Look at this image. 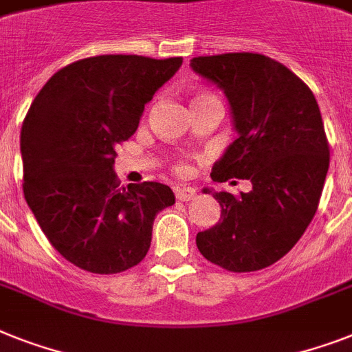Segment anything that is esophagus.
<instances>
[{
	"instance_id": "obj_1",
	"label": "esophagus",
	"mask_w": 352,
	"mask_h": 352,
	"mask_svg": "<svg viewBox=\"0 0 352 352\" xmlns=\"http://www.w3.org/2000/svg\"><path fill=\"white\" fill-rule=\"evenodd\" d=\"M175 195L179 201L182 202H188V201H193L197 195L195 188H175Z\"/></svg>"
}]
</instances>
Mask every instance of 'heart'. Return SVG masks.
<instances>
[{"label":"heart","instance_id":"obj_1","mask_svg":"<svg viewBox=\"0 0 352 352\" xmlns=\"http://www.w3.org/2000/svg\"><path fill=\"white\" fill-rule=\"evenodd\" d=\"M175 171L177 173H186V171H188V166H186L184 162H179V164L175 166Z\"/></svg>","mask_w":352,"mask_h":352}]
</instances>
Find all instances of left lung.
Wrapping results in <instances>:
<instances>
[{
  "label": "left lung",
  "instance_id": "left-lung-1",
  "mask_svg": "<svg viewBox=\"0 0 352 352\" xmlns=\"http://www.w3.org/2000/svg\"><path fill=\"white\" fill-rule=\"evenodd\" d=\"M190 65L224 90L239 135L211 179H245L253 186L236 197L213 191L221 221L197 233V248L233 273L264 270L291 251L318 210L329 170L318 102L298 76L262 54L201 56Z\"/></svg>",
  "mask_w": 352,
  "mask_h": 352
}]
</instances>
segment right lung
Listing matches in <instances>:
<instances>
[{
	"instance_id": "right-lung-1",
	"label": "right lung",
	"mask_w": 352,
	"mask_h": 352,
	"mask_svg": "<svg viewBox=\"0 0 352 352\" xmlns=\"http://www.w3.org/2000/svg\"><path fill=\"white\" fill-rule=\"evenodd\" d=\"M181 65L182 57H87L54 74L30 104L23 193L50 244L81 270L113 275L139 264L155 215L175 204L161 182L121 186L113 162L144 104Z\"/></svg>"
}]
</instances>
